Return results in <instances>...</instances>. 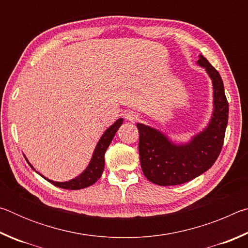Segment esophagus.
Masks as SVG:
<instances>
[{
    "label": "esophagus",
    "instance_id": "1",
    "mask_svg": "<svg viewBox=\"0 0 248 248\" xmlns=\"http://www.w3.org/2000/svg\"><path fill=\"white\" fill-rule=\"evenodd\" d=\"M138 117H139L138 116V114H136V112H133V111H128L124 114V118L128 121H131V123H134V121L138 119Z\"/></svg>",
    "mask_w": 248,
    "mask_h": 248
}]
</instances>
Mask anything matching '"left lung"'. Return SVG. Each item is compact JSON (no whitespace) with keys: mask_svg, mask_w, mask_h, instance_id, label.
I'll return each instance as SVG.
<instances>
[{"mask_svg":"<svg viewBox=\"0 0 248 248\" xmlns=\"http://www.w3.org/2000/svg\"><path fill=\"white\" fill-rule=\"evenodd\" d=\"M213 84V114L208 127L185 144H175L165 134L149 125L137 124L139 130V154L142 170L151 183L174 186L198 177L217 161L223 146L229 118V103L217 71L200 56Z\"/></svg>","mask_w":248,"mask_h":248,"instance_id":"8db88e82","label":"left lung"}]
</instances>
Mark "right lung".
<instances>
[{
    "label": "right lung",
    "mask_w": 248,
    "mask_h": 248,
    "mask_svg": "<svg viewBox=\"0 0 248 248\" xmlns=\"http://www.w3.org/2000/svg\"><path fill=\"white\" fill-rule=\"evenodd\" d=\"M123 123H124L123 118L118 119L114 124H111L110 127L104 132L102 138H100L98 141L97 145H96L93 156H92L89 166H87L86 170H84L81 175H78V177L71 179L69 182L59 183V182H53L51 179L46 178L43 175L41 176H43L45 179H47L49 183L54 185V186H57L59 188H63V189H70V190L83 189V188H86L91 186V185L95 184L103 174L104 166H105V152H106V150L108 149L109 144L111 143L112 138L115 137L117 130L119 129V127L123 124ZM28 164L31 165V163L28 162ZM31 169H33L32 166Z\"/></svg>",
    "instance_id": "right-lung-1"
}]
</instances>
